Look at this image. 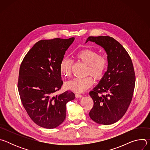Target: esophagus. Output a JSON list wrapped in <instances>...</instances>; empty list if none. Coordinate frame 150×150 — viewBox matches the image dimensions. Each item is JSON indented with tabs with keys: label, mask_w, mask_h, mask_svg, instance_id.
Returning a JSON list of instances; mask_svg holds the SVG:
<instances>
[{
	"label": "esophagus",
	"mask_w": 150,
	"mask_h": 150,
	"mask_svg": "<svg viewBox=\"0 0 150 150\" xmlns=\"http://www.w3.org/2000/svg\"><path fill=\"white\" fill-rule=\"evenodd\" d=\"M75 97H76V98H81V97H82V96L81 95V94H75Z\"/></svg>",
	"instance_id": "obj_1"
}]
</instances>
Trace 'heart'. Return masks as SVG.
<instances>
[{
    "instance_id": "heart-1",
    "label": "heart",
    "mask_w": 150,
    "mask_h": 150,
    "mask_svg": "<svg viewBox=\"0 0 150 150\" xmlns=\"http://www.w3.org/2000/svg\"><path fill=\"white\" fill-rule=\"evenodd\" d=\"M76 58L87 65V74H90L96 79H100L108 67V59L105 55L99 54L94 49H85L75 54ZM72 61L68 59H63L60 64V71L64 76H69L71 74ZM93 83L92 78L88 76L85 78H74L65 83L67 89L75 93H81L90 88Z\"/></svg>"
}]
</instances>
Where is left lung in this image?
I'll return each mask as SVG.
<instances>
[{"label":"left lung","mask_w":150,"mask_h":150,"mask_svg":"<svg viewBox=\"0 0 150 150\" xmlns=\"http://www.w3.org/2000/svg\"><path fill=\"white\" fill-rule=\"evenodd\" d=\"M88 41L103 48L108 62V70L90 92L94 105L89 116L97 123L112 125L123 116L131 102L135 83L133 64L126 50L113 38L89 37L85 43Z\"/></svg>","instance_id":"obj_1"}]
</instances>
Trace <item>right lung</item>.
Here are the masks:
<instances>
[{"instance_id": "right-lung-1", "label": "right lung", "mask_w": 150, "mask_h": 150, "mask_svg": "<svg viewBox=\"0 0 150 150\" xmlns=\"http://www.w3.org/2000/svg\"><path fill=\"white\" fill-rule=\"evenodd\" d=\"M74 37L41 40L21 63L18 88L23 106L37 125L53 129L66 118L67 103L74 100L71 91L54 96L63 84L60 64Z\"/></svg>"}]
</instances>
